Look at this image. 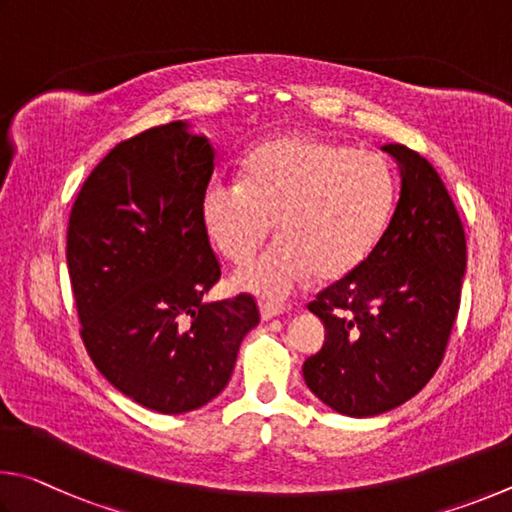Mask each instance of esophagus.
<instances>
[{
  "mask_svg": "<svg viewBox=\"0 0 512 512\" xmlns=\"http://www.w3.org/2000/svg\"><path fill=\"white\" fill-rule=\"evenodd\" d=\"M258 308H261V317L265 321L279 317L285 312V306H281V303H272V301H261V303H258Z\"/></svg>",
  "mask_w": 512,
  "mask_h": 512,
  "instance_id": "1",
  "label": "esophagus"
}]
</instances>
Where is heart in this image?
Returning a JSON list of instances; mask_svg holds the SVG:
<instances>
[{"instance_id":"obj_1","label":"heart","mask_w":512,"mask_h":512,"mask_svg":"<svg viewBox=\"0 0 512 512\" xmlns=\"http://www.w3.org/2000/svg\"><path fill=\"white\" fill-rule=\"evenodd\" d=\"M396 179L387 159L344 143L285 134L245 159L242 179H213L200 218L213 247L247 263L272 236L281 240L236 274L242 290L283 299L312 274L342 279L378 245L393 211Z\"/></svg>"}]
</instances>
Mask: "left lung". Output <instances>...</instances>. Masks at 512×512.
I'll list each match as a JSON object with an SVG mask.
<instances>
[{
    "label": "left lung",
    "mask_w": 512,
    "mask_h": 512,
    "mask_svg": "<svg viewBox=\"0 0 512 512\" xmlns=\"http://www.w3.org/2000/svg\"><path fill=\"white\" fill-rule=\"evenodd\" d=\"M402 186L369 258L317 294L308 310L326 342L303 362V380L337 414L369 418L400 407L432 380L461 303L465 231L434 166L400 143Z\"/></svg>",
    "instance_id": "8db88e82"
}]
</instances>
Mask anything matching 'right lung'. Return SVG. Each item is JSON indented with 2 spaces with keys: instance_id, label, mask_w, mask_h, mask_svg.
<instances>
[{
  "instance_id": "1",
  "label": "right lung",
  "mask_w": 512,
  "mask_h": 512,
  "mask_svg": "<svg viewBox=\"0 0 512 512\" xmlns=\"http://www.w3.org/2000/svg\"><path fill=\"white\" fill-rule=\"evenodd\" d=\"M215 150L186 121L121 141L85 179L67 229L80 337L112 387L159 414H186L227 387L249 294L206 303L220 265L200 202Z\"/></svg>"
}]
</instances>
